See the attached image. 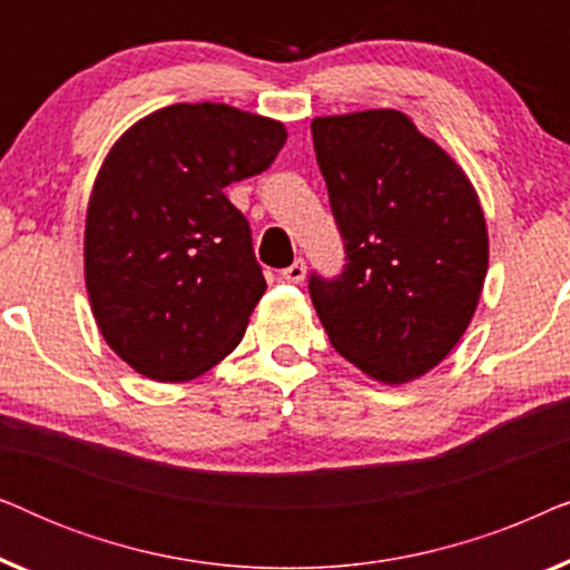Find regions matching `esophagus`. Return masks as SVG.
<instances>
[{
	"instance_id": "obj_1",
	"label": "esophagus",
	"mask_w": 570,
	"mask_h": 570,
	"mask_svg": "<svg viewBox=\"0 0 570 570\" xmlns=\"http://www.w3.org/2000/svg\"><path fill=\"white\" fill-rule=\"evenodd\" d=\"M303 277H306V262L303 259H295L291 267L283 269V279L287 283H303Z\"/></svg>"
}]
</instances>
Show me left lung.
Returning <instances> with one entry per match:
<instances>
[{"label": "left lung", "instance_id": "left-lung-1", "mask_svg": "<svg viewBox=\"0 0 570 570\" xmlns=\"http://www.w3.org/2000/svg\"><path fill=\"white\" fill-rule=\"evenodd\" d=\"M311 135L347 252L340 279L311 277V301L345 361L379 384H410L456 347L480 303V197L394 108L316 116Z\"/></svg>", "mask_w": 570, "mask_h": 570}]
</instances>
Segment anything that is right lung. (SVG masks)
<instances>
[{"label":"right lung","mask_w":570,"mask_h":570,"mask_svg":"<svg viewBox=\"0 0 570 570\" xmlns=\"http://www.w3.org/2000/svg\"><path fill=\"white\" fill-rule=\"evenodd\" d=\"M283 121L228 104H176L131 124L100 163L85 215V287L106 345L181 384L238 347L267 291L225 186L262 174Z\"/></svg>","instance_id":"right-lung-1"}]
</instances>
